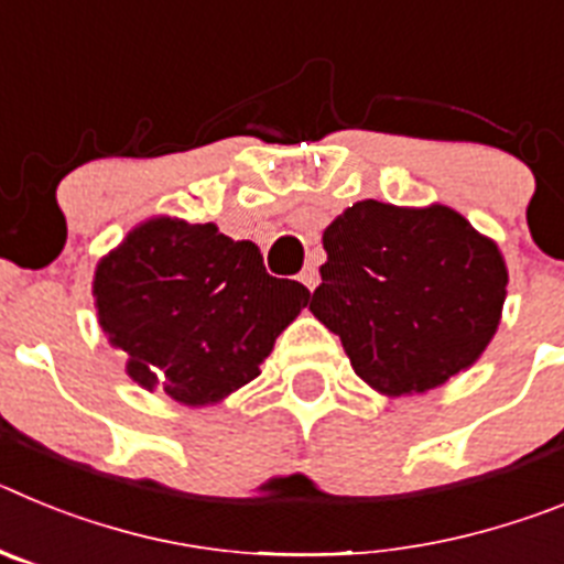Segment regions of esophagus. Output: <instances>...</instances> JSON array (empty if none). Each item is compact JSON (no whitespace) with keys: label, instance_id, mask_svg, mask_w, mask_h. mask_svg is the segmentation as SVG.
<instances>
[{"label":"esophagus","instance_id":"1","mask_svg":"<svg viewBox=\"0 0 564 564\" xmlns=\"http://www.w3.org/2000/svg\"><path fill=\"white\" fill-rule=\"evenodd\" d=\"M299 279H302V285H305L307 291H316V285H318V268L316 265H307L305 271L299 273Z\"/></svg>","mask_w":564,"mask_h":564}]
</instances>
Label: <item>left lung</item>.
I'll return each instance as SVG.
<instances>
[{
  "label": "left lung",
  "instance_id": "left-lung-1",
  "mask_svg": "<svg viewBox=\"0 0 564 564\" xmlns=\"http://www.w3.org/2000/svg\"><path fill=\"white\" fill-rule=\"evenodd\" d=\"M313 316L387 395L449 381L500 325L508 273L491 239L446 206L361 200L327 226Z\"/></svg>",
  "mask_w": 564,
  "mask_h": 564
}]
</instances>
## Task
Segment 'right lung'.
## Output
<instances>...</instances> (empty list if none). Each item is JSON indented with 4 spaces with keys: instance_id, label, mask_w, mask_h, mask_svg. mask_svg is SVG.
Returning a JSON list of instances; mask_svg holds the SVG:
<instances>
[{
    "instance_id": "right-lung-1",
    "label": "right lung",
    "mask_w": 564,
    "mask_h": 564,
    "mask_svg": "<svg viewBox=\"0 0 564 564\" xmlns=\"http://www.w3.org/2000/svg\"><path fill=\"white\" fill-rule=\"evenodd\" d=\"M93 293L129 376L192 406L253 381L311 302L302 282L265 271L251 239L172 217L143 223L101 259Z\"/></svg>"
}]
</instances>
